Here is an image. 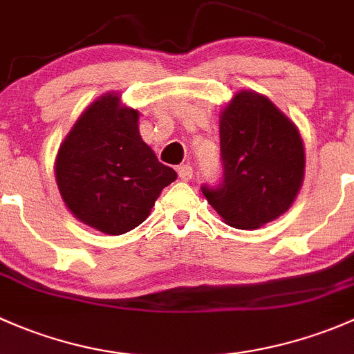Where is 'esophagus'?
I'll use <instances>...</instances> for the list:
<instances>
[{
  "mask_svg": "<svg viewBox=\"0 0 354 354\" xmlns=\"http://www.w3.org/2000/svg\"><path fill=\"white\" fill-rule=\"evenodd\" d=\"M178 177L182 178V180H191L192 178V167L191 165H182L178 167Z\"/></svg>",
  "mask_w": 354,
  "mask_h": 354,
  "instance_id": "esophagus-1",
  "label": "esophagus"
}]
</instances>
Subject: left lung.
<instances>
[{"label": "left lung", "instance_id": "left-lung-1", "mask_svg": "<svg viewBox=\"0 0 354 354\" xmlns=\"http://www.w3.org/2000/svg\"><path fill=\"white\" fill-rule=\"evenodd\" d=\"M223 182L203 194L227 225L259 228L285 214L305 177L300 131L268 97L240 90L220 112Z\"/></svg>", "mask_w": 354, "mask_h": 354}]
</instances>
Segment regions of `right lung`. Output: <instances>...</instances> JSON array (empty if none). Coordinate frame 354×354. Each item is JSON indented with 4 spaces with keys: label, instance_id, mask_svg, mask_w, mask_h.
<instances>
[{
    "label": "right lung",
    "instance_id": "obj_1",
    "mask_svg": "<svg viewBox=\"0 0 354 354\" xmlns=\"http://www.w3.org/2000/svg\"><path fill=\"white\" fill-rule=\"evenodd\" d=\"M140 112L109 92L88 105L54 162L59 194L90 228L122 235L143 223L176 170L158 162L140 134Z\"/></svg>",
    "mask_w": 354,
    "mask_h": 354
}]
</instances>
